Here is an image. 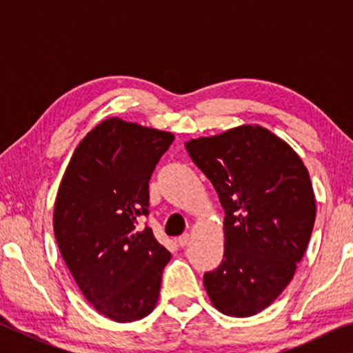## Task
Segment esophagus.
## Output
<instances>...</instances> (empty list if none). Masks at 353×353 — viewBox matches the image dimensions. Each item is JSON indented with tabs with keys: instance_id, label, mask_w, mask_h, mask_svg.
<instances>
[{
	"instance_id": "34e87169",
	"label": "esophagus",
	"mask_w": 353,
	"mask_h": 353,
	"mask_svg": "<svg viewBox=\"0 0 353 353\" xmlns=\"http://www.w3.org/2000/svg\"><path fill=\"white\" fill-rule=\"evenodd\" d=\"M176 241H177L179 246H181V248H185V246H187V244L190 243V235H188V234H183V235L179 236Z\"/></svg>"
}]
</instances>
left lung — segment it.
<instances>
[{
    "mask_svg": "<svg viewBox=\"0 0 353 353\" xmlns=\"http://www.w3.org/2000/svg\"><path fill=\"white\" fill-rule=\"evenodd\" d=\"M223 205L224 259L207 272L213 307L235 318L268 308L294 277L316 218L308 170L288 143L259 124L185 143Z\"/></svg>",
    "mask_w": 353,
    "mask_h": 353,
    "instance_id": "left-lung-1",
    "label": "left lung"
}]
</instances>
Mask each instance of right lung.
<instances>
[{
  "mask_svg": "<svg viewBox=\"0 0 353 353\" xmlns=\"http://www.w3.org/2000/svg\"><path fill=\"white\" fill-rule=\"evenodd\" d=\"M174 135L103 119L74 149L59 185L52 225L59 250L83 297L117 322L143 319L157 305L171 254L139 227L149 179Z\"/></svg>",
  "mask_w": 353,
  "mask_h": 353,
  "instance_id": "right-lung-1",
  "label": "right lung"
}]
</instances>
